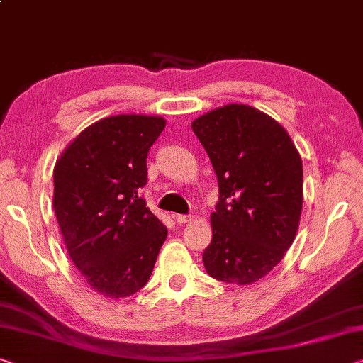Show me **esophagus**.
Listing matches in <instances>:
<instances>
[{
  "mask_svg": "<svg viewBox=\"0 0 363 363\" xmlns=\"http://www.w3.org/2000/svg\"><path fill=\"white\" fill-rule=\"evenodd\" d=\"M174 220H176L177 224H186L187 221L192 220V216H189V215H176Z\"/></svg>",
  "mask_w": 363,
  "mask_h": 363,
  "instance_id": "1",
  "label": "esophagus"
}]
</instances>
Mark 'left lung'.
<instances>
[{
  "label": "left lung",
  "instance_id": "obj_1",
  "mask_svg": "<svg viewBox=\"0 0 363 363\" xmlns=\"http://www.w3.org/2000/svg\"><path fill=\"white\" fill-rule=\"evenodd\" d=\"M192 130L220 187L203 252L206 273L228 284L255 283L296 239L303 205L301 155L283 125L249 105L211 109Z\"/></svg>",
  "mask_w": 363,
  "mask_h": 363
}]
</instances>
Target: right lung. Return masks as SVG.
Returning a JSON list of instances; mask_svg holds the SVG:
<instances>
[{"label": "right lung", "mask_w": 363, "mask_h": 363, "mask_svg": "<svg viewBox=\"0 0 363 363\" xmlns=\"http://www.w3.org/2000/svg\"><path fill=\"white\" fill-rule=\"evenodd\" d=\"M166 121L118 114L84 129L57 158L53 208L85 283L109 298L147 284L168 229L147 208V155Z\"/></svg>", "instance_id": "obj_1"}]
</instances>
